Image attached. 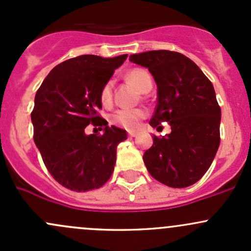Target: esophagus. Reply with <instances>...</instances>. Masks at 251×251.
<instances>
[{"label":"esophagus","instance_id":"34e87169","mask_svg":"<svg viewBox=\"0 0 251 251\" xmlns=\"http://www.w3.org/2000/svg\"><path fill=\"white\" fill-rule=\"evenodd\" d=\"M128 136H130V137H135V136H136V132H135V131H128Z\"/></svg>","mask_w":251,"mask_h":251}]
</instances>
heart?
Listing matches in <instances>:
<instances>
[{
	"mask_svg": "<svg viewBox=\"0 0 251 251\" xmlns=\"http://www.w3.org/2000/svg\"><path fill=\"white\" fill-rule=\"evenodd\" d=\"M126 78L130 82H132L138 90L142 92H147L151 90V77L144 69H136L130 70L126 74ZM111 88H113V83L111 81H108L104 86H103L102 91H100V100L103 104H108L111 100ZM146 116V111L143 109H120L116 110L115 113L111 115L110 121L116 126L126 128V130H136L140 125V121Z\"/></svg>",
	"mask_w": 251,
	"mask_h": 251,
	"instance_id": "b5f03b06",
	"label": "heart"
}]
</instances>
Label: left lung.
Wrapping results in <instances>:
<instances>
[{
  "label": "left lung",
  "instance_id": "8db88e82",
  "mask_svg": "<svg viewBox=\"0 0 251 251\" xmlns=\"http://www.w3.org/2000/svg\"><path fill=\"white\" fill-rule=\"evenodd\" d=\"M148 68L158 86V103L151 120L153 127L166 121L171 133L153 136V146L143 154L149 174L173 188L198 182L211 165L220 146L221 108L214 86L198 65L174 50H148L130 55Z\"/></svg>",
  "mask_w": 251,
  "mask_h": 251
}]
</instances>
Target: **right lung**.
<instances>
[{
  "label": "right lung",
  "instance_id": "obj_1",
  "mask_svg": "<svg viewBox=\"0 0 251 251\" xmlns=\"http://www.w3.org/2000/svg\"><path fill=\"white\" fill-rule=\"evenodd\" d=\"M126 58H72L53 68L37 90L31 113L34 141L48 173L65 188L92 191L113 174L116 147L127 135L123 128L107 126L98 110L103 86ZM90 123L100 126L102 135H86Z\"/></svg>",
  "mask_w": 251,
  "mask_h": 251
}]
</instances>
